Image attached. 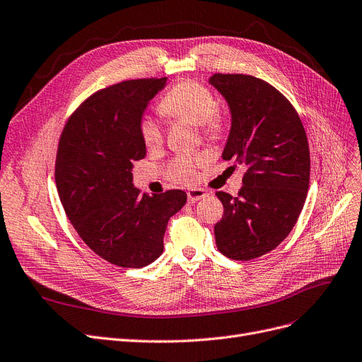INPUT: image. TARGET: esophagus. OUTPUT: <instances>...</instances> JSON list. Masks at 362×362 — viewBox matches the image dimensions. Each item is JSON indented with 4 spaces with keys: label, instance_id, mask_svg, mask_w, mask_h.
<instances>
[{
    "label": "esophagus",
    "instance_id": "34e87169",
    "mask_svg": "<svg viewBox=\"0 0 362 362\" xmlns=\"http://www.w3.org/2000/svg\"><path fill=\"white\" fill-rule=\"evenodd\" d=\"M186 194H188V202H189V203H197L198 199H203V198L207 197V192H206L204 189H202V188L189 189Z\"/></svg>",
    "mask_w": 362,
    "mask_h": 362
}]
</instances>
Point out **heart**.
<instances>
[{
    "mask_svg": "<svg viewBox=\"0 0 362 362\" xmlns=\"http://www.w3.org/2000/svg\"><path fill=\"white\" fill-rule=\"evenodd\" d=\"M159 113L168 119H182L198 125L203 136L211 140L219 139L226 120L218 109V103L213 92L197 80H182L174 85L158 103ZM140 137L147 149H155L163 141V131L153 117L140 120ZM204 163V156L199 153L179 155L167 164V176L174 182L186 183L195 176V168Z\"/></svg>",
    "mask_w": 362,
    "mask_h": 362,
    "instance_id": "obj_1",
    "label": "heart"
}]
</instances>
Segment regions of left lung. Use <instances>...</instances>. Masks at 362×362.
Listing matches in <instances>:
<instances>
[{
	"mask_svg": "<svg viewBox=\"0 0 362 362\" xmlns=\"http://www.w3.org/2000/svg\"><path fill=\"white\" fill-rule=\"evenodd\" d=\"M209 82L231 112L222 158L247 168L237 197L216 192L223 204L216 246L225 257L249 261L276 249L297 223L310 180L309 143L297 110L270 83L221 73Z\"/></svg>",
	"mask_w": 362,
	"mask_h": 362,
	"instance_id": "1",
	"label": "left lung"
}]
</instances>
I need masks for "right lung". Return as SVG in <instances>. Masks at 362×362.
I'll use <instances>...</instances> for the list:
<instances>
[{"mask_svg": "<svg viewBox=\"0 0 362 362\" xmlns=\"http://www.w3.org/2000/svg\"><path fill=\"white\" fill-rule=\"evenodd\" d=\"M167 77L125 80L86 98L61 134L55 180L64 210L90 250L124 269H141L164 250L168 219L186 192L140 194L132 163L146 156L140 120Z\"/></svg>", "mask_w": 362, "mask_h": 362, "instance_id": "right-lung-1", "label": "right lung"}]
</instances>
